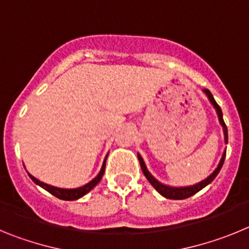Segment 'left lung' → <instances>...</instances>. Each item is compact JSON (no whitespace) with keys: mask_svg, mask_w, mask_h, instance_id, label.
Listing matches in <instances>:
<instances>
[{"mask_svg":"<svg viewBox=\"0 0 249 249\" xmlns=\"http://www.w3.org/2000/svg\"><path fill=\"white\" fill-rule=\"evenodd\" d=\"M203 92L206 93L207 97H208L210 102L213 105L215 112H217L219 123H221V126L223 127L224 142H226V143H228L227 126H226V123H224V121H223V114H222L221 107L217 105V102H215L214 98H213L212 93H211L208 89H203ZM137 156H138V160H140V164H141V168H142V172H143V175L146 176V178L148 179L149 183L155 187V190L157 191L160 195H162L163 197H166V198H169V199H184V198H188V197H191V196L196 195V193L199 192L201 190H203L204 187L208 186V184H210L211 182H212L213 179L217 177V175H218L219 171H221L222 166H223L224 158H226V151L223 152V155H222V158H221V160H219V163H218V166H217V168H215L214 171H213V172L206 178V179L198 182V183L193 184V186H186V187H172V186H167V184L160 183V181H157V179H156V178L153 177L151 173H149V171L147 169L146 164H144V160H143V158H142V156H141L140 153H137Z\"/></svg>","mask_w":249,"mask_h":249,"instance_id":"8db88e82","label":"left lung"}]
</instances>
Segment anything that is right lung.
Segmentation results:
<instances>
[{
	"label": "right lung",
	"instance_id": "add662e5",
	"mask_svg": "<svg viewBox=\"0 0 249 249\" xmlns=\"http://www.w3.org/2000/svg\"><path fill=\"white\" fill-rule=\"evenodd\" d=\"M107 156H106L105 160H103L102 168H101L100 173H98V175L96 176V177H94L91 182H89V183L85 184V186H82V187H78V188H59V187L51 186V184L45 183V182H41L39 179H37L36 177H34L32 175H30V173H28V176H30V178L35 182V183L38 184L39 187H42L43 190H46L47 192H50L51 195H53L54 197H57V198L63 199V201H76V199L81 198V197H83L85 195H87V193H89V191L93 188V187L97 186L98 182L102 179V176H103V173H105L106 160H107Z\"/></svg>",
	"mask_w": 249,
	"mask_h": 249
}]
</instances>
